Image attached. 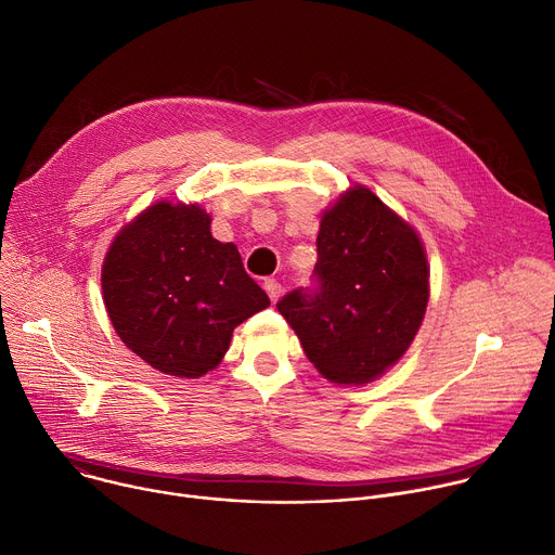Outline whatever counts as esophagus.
<instances>
[{"mask_svg":"<svg viewBox=\"0 0 555 555\" xmlns=\"http://www.w3.org/2000/svg\"><path fill=\"white\" fill-rule=\"evenodd\" d=\"M263 289L268 292V296H270L272 302H276V300L281 298V292H283V289H281V283L274 281V279H268V281L263 283Z\"/></svg>","mask_w":555,"mask_h":555,"instance_id":"esophagus-1","label":"esophagus"}]
</instances>
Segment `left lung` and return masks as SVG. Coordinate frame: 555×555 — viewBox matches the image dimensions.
<instances>
[{
	"mask_svg": "<svg viewBox=\"0 0 555 555\" xmlns=\"http://www.w3.org/2000/svg\"><path fill=\"white\" fill-rule=\"evenodd\" d=\"M315 246L321 287L294 289L276 307L323 377L369 384L400 362L424 323L430 266L422 236L356 184L323 210Z\"/></svg>",
	"mask_w": 555,
	"mask_h": 555,
	"instance_id": "1",
	"label": "left lung"
}]
</instances>
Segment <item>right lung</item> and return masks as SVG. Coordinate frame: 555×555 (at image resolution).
<instances>
[{"label":"right lung","mask_w":555,"mask_h":555,"mask_svg":"<svg viewBox=\"0 0 555 555\" xmlns=\"http://www.w3.org/2000/svg\"><path fill=\"white\" fill-rule=\"evenodd\" d=\"M210 221L199 204L155 202L120 228L101 270L103 302L125 347L184 379L212 371L234 327L270 307Z\"/></svg>","instance_id":"1"}]
</instances>
